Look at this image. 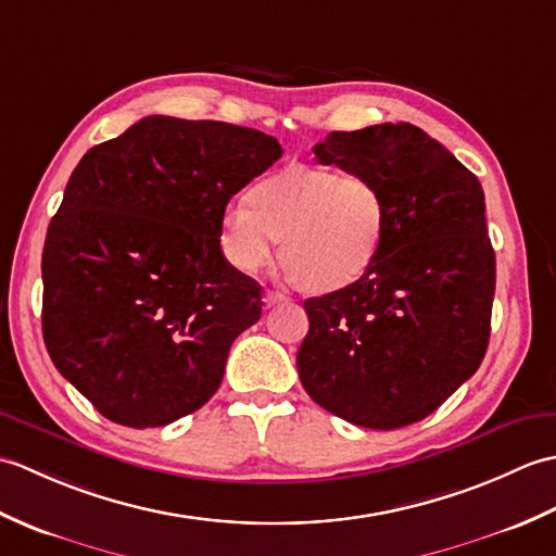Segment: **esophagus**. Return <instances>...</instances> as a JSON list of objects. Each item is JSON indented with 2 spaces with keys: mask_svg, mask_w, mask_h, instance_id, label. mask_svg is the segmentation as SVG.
Segmentation results:
<instances>
[{
  "mask_svg": "<svg viewBox=\"0 0 556 556\" xmlns=\"http://www.w3.org/2000/svg\"><path fill=\"white\" fill-rule=\"evenodd\" d=\"M287 301H289V296H285V293H279V291H265V296H263L265 308H271V305H279Z\"/></svg>",
  "mask_w": 556,
  "mask_h": 556,
  "instance_id": "obj_1",
  "label": "esophagus"
}]
</instances>
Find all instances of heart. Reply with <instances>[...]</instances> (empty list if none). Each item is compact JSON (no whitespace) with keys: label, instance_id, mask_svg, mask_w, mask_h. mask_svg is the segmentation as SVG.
I'll use <instances>...</instances> for the list:
<instances>
[{"label":"heart","instance_id":"heart-1","mask_svg":"<svg viewBox=\"0 0 556 556\" xmlns=\"http://www.w3.org/2000/svg\"><path fill=\"white\" fill-rule=\"evenodd\" d=\"M245 205L222 215V248L241 271L279 263L313 296L356 287L382 253L387 200L370 176L323 164H287L257 179Z\"/></svg>","mask_w":556,"mask_h":556}]
</instances>
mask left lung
<instances>
[{"label":"left lung","instance_id":"left-lung-1","mask_svg":"<svg viewBox=\"0 0 556 556\" xmlns=\"http://www.w3.org/2000/svg\"><path fill=\"white\" fill-rule=\"evenodd\" d=\"M313 152L380 186L387 233L356 287L305 301L301 384L361 428H404L485 358L497 275L485 193L442 143L404 122L334 131Z\"/></svg>","mask_w":556,"mask_h":556}]
</instances>
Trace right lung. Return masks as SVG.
<instances>
[{"instance_id": "add662e5", "label": "right lung", "mask_w": 556, "mask_h": 556, "mask_svg": "<svg viewBox=\"0 0 556 556\" xmlns=\"http://www.w3.org/2000/svg\"><path fill=\"white\" fill-rule=\"evenodd\" d=\"M279 157L255 128L157 114L78 162L45 239L42 337L108 420L162 428L217 392L263 313L222 253V215Z\"/></svg>"}]
</instances>
